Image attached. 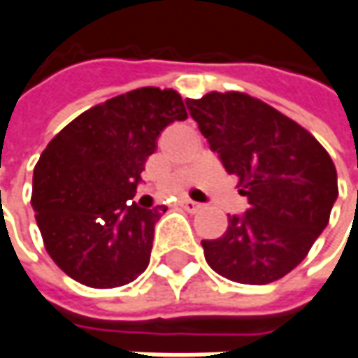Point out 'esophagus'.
<instances>
[{"mask_svg":"<svg viewBox=\"0 0 358 358\" xmlns=\"http://www.w3.org/2000/svg\"><path fill=\"white\" fill-rule=\"evenodd\" d=\"M179 206H181L183 210L191 212V214H194V212H199L201 208H203V204L194 203V201H191V199H181V201H179Z\"/></svg>","mask_w":358,"mask_h":358,"instance_id":"1","label":"esophagus"}]
</instances>
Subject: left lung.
<instances>
[{
	"label": "left lung",
	"instance_id": "1",
	"mask_svg": "<svg viewBox=\"0 0 358 358\" xmlns=\"http://www.w3.org/2000/svg\"><path fill=\"white\" fill-rule=\"evenodd\" d=\"M203 136L248 196L245 216H228L218 240H203L218 275L241 285H268L298 267L329 222L337 171L306 128L240 91L187 99Z\"/></svg>",
	"mask_w": 358,
	"mask_h": 358
}]
</instances>
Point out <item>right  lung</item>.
Here are the masks:
<instances>
[{"label": "right lung", "mask_w": 358, "mask_h": 358, "mask_svg": "<svg viewBox=\"0 0 358 358\" xmlns=\"http://www.w3.org/2000/svg\"><path fill=\"white\" fill-rule=\"evenodd\" d=\"M187 110L175 90L140 87L73 118L34 165L31 204L58 267L91 288H117L146 271L165 206L140 208L136 193L159 132Z\"/></svg>", "instance_id": "1"}]
</instances>
